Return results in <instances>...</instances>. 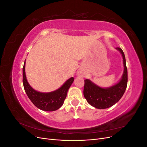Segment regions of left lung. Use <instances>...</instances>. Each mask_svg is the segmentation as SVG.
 <instances>
[{"label":"left lung","mask_w":147,"mask_h":147,"mask_svg":"<svg viewBox=\"0 0 147 147\" xmlns=\"http://www.w3.org/2000/svg\"><path fill=\"white\" fill-rule=\"evenodd\" d=\"M121 52L124 67V74L120 82L109 88H102L96 86L90 80H84L83 95L87 102L92 106L99 109L110 107L119 100L126 91L127 84V69L124 52L121 48L117 47Z\"/></svg>","instance_id":"obj_1"}]
</instances>
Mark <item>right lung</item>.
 <instances>
[{
	"instance_id": "1",
	"label": "right lung",
	"mask_w": 147,
	"mask_h": 147,
	"mask_svg": "<svg viewBox=\"0 0 147 147\" xmlns=\"http://www.w3.org/2000/svg\"><path fill=\"white\" fill-rule=\"evenodd\" d=\"M74 80L71 77L58 90L48 93H43L33 90L29 85L25 74V61L23 68V82L26 93L33 104L37 108L44 111L56 110L63 105L67 93Z\"/></svg>"
}]
</instances>
